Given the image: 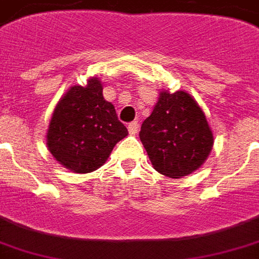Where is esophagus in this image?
<instances>
[{
  "label": "esophagus",
  "mask_w": 259,
  "mask_h": 259,
  "mask_svg": "<svg viewBox=\"0 0 259 259\" xmlns=\"http://www.w3.org/2000/svg\"><path fill=\"white\" fill-rule=\"evenodd\" d=\"M127 129H129L130 135H136L139 132V123L137 122H132V123L127 124Z\"/></svg>",
  "instance_id": "esophagus-1"
}]
</instances>
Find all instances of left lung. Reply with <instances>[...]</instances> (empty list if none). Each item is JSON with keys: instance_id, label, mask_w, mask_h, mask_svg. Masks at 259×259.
<instances>
[{"instance_id": "8db88e82", "label": "left lung", "mask_w": 259, "mask_h": 259, "mask_svg": "<svg viewBox=\"0 0 259 259\" xmlns=\"http://www.w3.org/2000/svg\"><path fill=\"white\" fill-rule=\"evenodd\" d=\"M140 140L153 168L169 178H182L203 165L213 147V132L203 109L186 91L162 90Z\"/></svg>"}]
</instances>
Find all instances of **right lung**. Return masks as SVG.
<instances>
[{
  "label": "right lung",
  "mask_w": 259,
  "mask_h": 259,
  "mask_svg": "<svg viewBox=\"0 0 259 259\" xmlns=\"http://www.w3.org/2000/svg\"><path fill=\"white\" fill-rule=\"evenodd\" d=\"M102 91L99 77H90L85 87H70L50 119L49 151L73 172L88 174L102 167L115 144L127 136L115 106L104 98Z\"/></svg>",
  "instance_id": "add662e5"
}]
</instances>
